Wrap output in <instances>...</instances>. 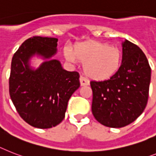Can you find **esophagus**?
Segmentation results:
<instances>
[{"label": "esophagus", "mask_w": 156, "mask_h": 156, "mask_svg": "<svg viewBox=\"0 0 156 156\" xmlns=\"http://www.w3.org/2000/svg\"><path fill=\"white\" fill-rule=\"evenodd\" d=\"M79 81H80V84L81 86H88L90 84L89 80L86 78L84 76L81 75L80 78H79Z\"/></svg>", "instance_id": "obj_1"}]
</instances>
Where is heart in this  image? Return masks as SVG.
Instances as JSON below:
<instances>
[{"mask_svg": "<svg viewBox=\"0 0 156 156\" xmlns=\"http://www.w3.org/2000/svg\"><path fill=\"white\" fill-rule=\"evenodd\" d=\"M66 58L70 62L84 63V71L88 77L97 81L109 79L115 75L122 62V53L119 48L100 41H87L75 46L74 53L65 50Z\"/></svg>", "mask_w": 156, "mask_h": 156, "instance_id": "obj_1", "label": "heart"}]
</instances>
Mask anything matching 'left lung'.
Here are the masks:
<instances>
[{
	"label": "left lung",
	"instance_id": "obj_1",
	"mask_svg": "<svg viewBox=\"0 0 156 156\" xmlns=\"http://www.w3.org/2000/svg\"><path fill=\"white\" fill-rule=\"evenodd\" d=\"M151 67L138 45L122 43V62L110 79L91 81L92 114L109 127L119 128L131 123L146 107L149 96Z\"/></svg>",
	"mask_w": 156,
	"mask_h": 156
}]
</instances>
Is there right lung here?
Listing matches in <instances>:
<instances>
[{"label": "right lung", "mask_w": 156, "mask_h": 156, "mask_svg": "<svg viewBox=\"0 0 156 156\" xmlns=\"http://www.w3.org/2000/svg\"><path fill=\"white\" fill-rule=\"evenodd\" d=\"M57 42L54 37H33L21 44L12 59L10 98L21 119L37 128L60 123L69 98L80 87L78 72L63 69L58 60L45 62L36 70L29 66V58L34 54L49 58L56 54Z\"/></svg>", "instance_id": "1"}]
</instances>
